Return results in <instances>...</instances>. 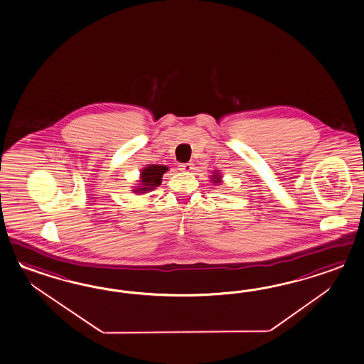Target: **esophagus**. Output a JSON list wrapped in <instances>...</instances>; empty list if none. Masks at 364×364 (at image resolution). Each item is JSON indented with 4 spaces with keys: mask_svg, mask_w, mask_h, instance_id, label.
I'll return each instance as SVG.
<instances>
[{
    "mask_svg": "<svg viewBox=\"0 0 364 364\" xmlns=\"http://www.w3.org/2000/svg\"><path fill=\"white\" fill-rule=\"evenodd\" d=\"M180 171H183V172H191L192 169H193V164L192 163H186V164H180Z\"/></svg>",
    "mask_w": 364,
    "mask_h": 364,
    "instance_id": "1",
    "label": "esophagus"
}]
</instances>
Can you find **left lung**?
<instances>
[{
    "instance_id": "left-lung-1",
    "label": "left lung",
    "mask_w": 364,
    "mask_h": 364,
    "mask_svg": "<svg viewBox=\"0 0 364 364\" xmlns=\"http://www.w3.org/2000/svg\"><path fill=\"white\" fill-rule=\"evenodd\" d=\"M223 178V176H221L220 172L218 171V169H215V171H212V175H210V181L213 183V186H219V184H221V180Z\"/></svg>"
}]
</instances>
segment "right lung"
<instances>
[{"instance_id":"obj_1","label":"right lung","mask_w":364,"mask_h":364,"mask_svg":"<svg viewBox=\"0 0 364 364\" xmlns=\"http://www.w3.org/2000/svg\"><path fill=\"white\" fill-rule=\"evenodd\" d=\"M168 171V166L160 164H148L140 172L139 186L133 187V192L137 195H145L161 184L163 175Z\"/></svg>"}]
</instances>
